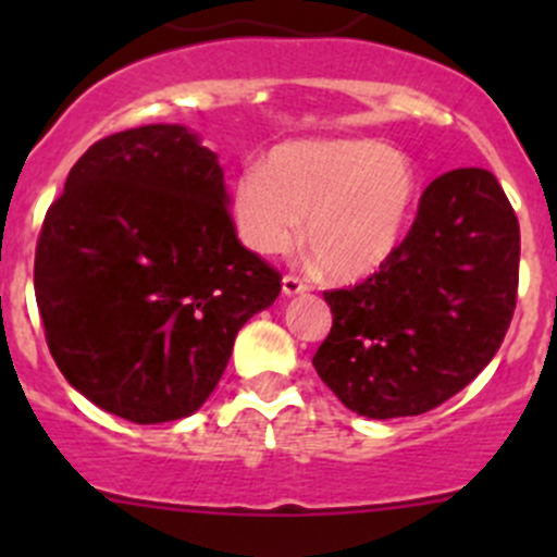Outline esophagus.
Listing matches in <instances>:
<instances>
[{
	"label": "esophagus",
	"instance_id": "1",
	"mask_svg": "<svg viewBox=\"0 0 557 557\" xmlns=\"http://www.w3.org/2000/svg\"><path fill=\"white\" fill-rule=\"evenodd\" d=\"M307 290H310V285H307L305 280L294 277V274L283 277V294L285 296H299V294H307Z\"/></svg>",
	"mask_w": 557,
	"mask_h": 557
}]
</instances>
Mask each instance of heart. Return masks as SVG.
<instances>
[{
    "label": "heart",
    "mask_w": 557,
    "mask_h": 557,
    "mask_svg": "<svg viewBox=\"0 0 557 557\" xmlns=\"http://www.w3.org/2000/svg\"><path fill=\"white\" fill-rule=\"evenodd\" d=\"M418 166L380 139H299L234 180L232 221L261 256L305 239L334 280L377 272L401 243L418 201Z\"/></svg>",
    "instance_id": "obj_1"
}]
</instances>
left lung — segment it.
<instances>
[{
	"instance_id": "1",
	"label": "left lung",
	"mask_w": 557,
	"mask_h": 557,
	"mask_svg": "<svg viewBox=\"0 0 557 557\" xmlns=\"http://www.w3.org/2000/svg\"><path fill=\"white\" fill-rule=\"evenodd\" d=\"M518 269L520 226L498 180L476 166L442 174L380 272L323 294L334 323L314 372L363 418L440 407L502 347Z\"/></svg>"
}]
</instances>
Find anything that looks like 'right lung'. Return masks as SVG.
I'll use <instances>...</instances> for the list:
<instances>
[{
    "label": "right lung",
    "instance_id": "1",
    "mask_svg": "<svg viewBox=\"0 0 557 557\" xmlns=\"http://www.w3.org/2000/svg\"><path fill=\"white\" fill-rule=\"evenodd\" d=\"M280 288L237 239L218 156L180 123L94 143L39 232L35 296L55 367L139 425L194 414Z\"/></svg>",
    "mask_w": 557,
    "mask_h": 557
}]
</instances>
